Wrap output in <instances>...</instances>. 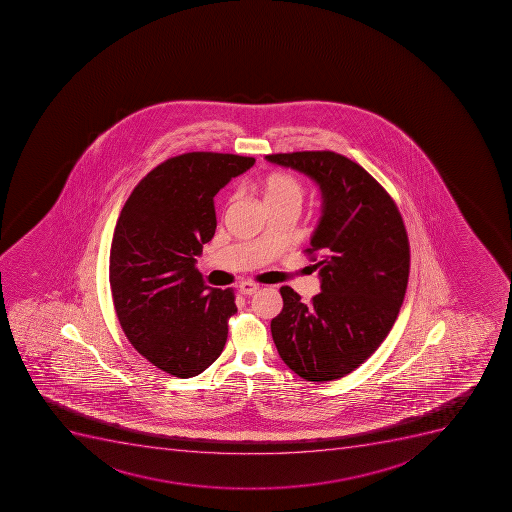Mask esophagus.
<instances>
[{"instance_id":"esophagus-1","label":"esophagus","mask_w":512,"mask_h":512,"mask_svg":"<svg viewBox=\"0 0 512 512\" xmlns=\"http://www.w3.org/2000/svg\"><path fill=\"white\" fill-rule=\"evenodd\" d=\"M258 289L259 285L254 284L251 280H245V282H241L240 284V292L243 295H253Z\"/></svg>"}]
</instances>
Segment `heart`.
Returning <instances> with one entry per match:
<instances>
[{
	"label": "heart",
	"instance_id": "1",
	"mask_svg": "<svg viewBox=\"0 0 512 512\" xmlns=\"http://www.w3.org/2000/svg\"><path fill=\"white\" fill-rule=\"evenodd\" d=\"M258 191L267 209L285 207L298 212L305 199V186L290 173L267 174L266 178L259 179Z\"/></svg>",
	"mask_w": 512,
	"mask_h": 512
}]
</instances>
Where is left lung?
Listing matches in <instances>:
<instances>
[{"mask_svg":"<svg viewBox=\"0 0 512 512\" xmlns=\"http://www.w3.org/2000/svg\"><path fill=\"white\" fill-rule=\"evenodd\" d=\"M320 186L321 217L307 253L321 292L303 303L280 287L282 312L271 321L280 359L308 382L351 374L390 333L406 294L409 243L392 197L362 166L334 152L267 155Z\"/></svg>","mask_w":512,"mask_h":512,"instance_id":"obj_1","label":"left lung"}]
</instances>
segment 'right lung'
I'll use <instances>...</instances> for the list:
<instances>
[{
  "mask_svg": "<svg viewBox=\"0 0 512 512\" xmlns=\"http://www.w3.org/2000/svg\"><path fill=\"white\" fill-rule=\"evenodd\" d=\"M253 165L230 153L174 156L122 207L109 256L114 308L130 344L166 374H202L227 343L235 294L205 285L197 256L215 235V194Z\"/></svg>",
  "mask_w": 512,
  "mask_h": 512,
  "instance_id": "1",
  "label": "right lung"
}]
</instances>
